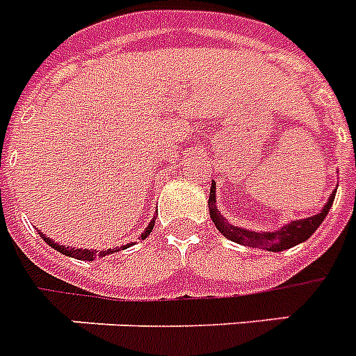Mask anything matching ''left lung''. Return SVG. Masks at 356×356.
Here are the masks:
<instances>
[{
	"label": "left lung",
	"instance_id": "8db88e82",
	"mask_svg": "<svg viewBox=\"0 0 356 356\" xmlns=\"http://www.w3.org/2000/svg\"><path fill=\"white\" fill-rule=\"evenodd\" d=\"M333 192L329 195L325 207L320 210L313 218L298 219V221H291V223L283 225L276 232H250L247 228L234 227L227 221V219L219 213L218 207H216V183L210 186V199H208V210H210V218H212L213 225L218 227V230L223 234L225 238H228L234 243L245 245V247H254V248H263L268 252H282L291 247H296L298 243L307 241L313 232L320 225L323 223V219L329 213V208L333 207L334 201Z\"/></svg>",
	"mask_w": 356,
	"mask_h": 356
}]
</instances>
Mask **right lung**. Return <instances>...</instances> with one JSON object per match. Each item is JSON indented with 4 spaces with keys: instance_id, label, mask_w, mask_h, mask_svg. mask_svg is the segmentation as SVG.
I'll return each mask as SVG.
<instances>
[{
    "instance_id": "1",
    "label": "right lung",
    "mask_w": 356,
    "mask_h": 356,
    "mask_svg": "<svg viewBox=\"0 0 356 356\" xmlns=\"http://www.w3.org/2000/svg\"><path fill=\"white\" fill-rule=\"evenodd\" d=\"M153 225H155V221H152V223L146 227V230H144L140 238H143V239L148 238L149 232L153 230ZM40 238H42L43 241L49 245V247H53L54 250H58V252L65 254V256H69V258L86 259V261H93L95 258H104V256H108V254H113V252H117V250H124V248L131 247V243H128V245H122L120 248H108V250H89V248H74V247L69 248V247H65V245H58V243H54L53 239H49L47 236H45V234H42V232H40Z\"/></svg>"
}]
</instances>
